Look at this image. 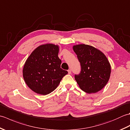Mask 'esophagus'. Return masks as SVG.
Masks as SVG:
<instances>
[{"label": "esophagus", "instance_id": "1", "mask_svg": "<svg viewBox=\"0 0 130 130\" xmlns=\"http://www.w3.org/2000/svg\"><path fill=\"white\" fill-rule=\"evenodd\" d=\"M68 73L69 74H71V70L70 69V70H68Z\"/></svg>", "mask_w": 130, "mask_h": 130}]
</instances>
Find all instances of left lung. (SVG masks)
<instances>
[{
    "label": "left lung",
    "instance_id": "left-lung-1",
    "mask_svg": "<svg viewBox=\"0 0 130 130\" xmlns=\"http://www.w3.org/2000/svg\"><path fill=\"white\" fill-rule=\"evenodd\" d=\"M73 48L81 65L80 73L75 75L77 83L87 93L99 92L107 84L111 75V65L106 55L85 44L74 45Z\"/></svg>",
    "mask_w": 130,
    "mask_h": 130
}]
</instances>
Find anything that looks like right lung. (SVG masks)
<instances>
[{"label": "right lung", "instance_id": "obj_1", "mask_svg": "<svg viewBox=\"0 0 130 130\" xmlns=\"http://www.w3.org/2000/svg\"><path fill=\"white\" fill-rule=\"evenodd\" d=\"M59 51L58 45L45 44L36 48L27 59L23 69V79L34 92L41 95L51 93L68 74L61 68Z\"/></svg>", "mask_w": 130, "mask_h": 130}]
</instances>
